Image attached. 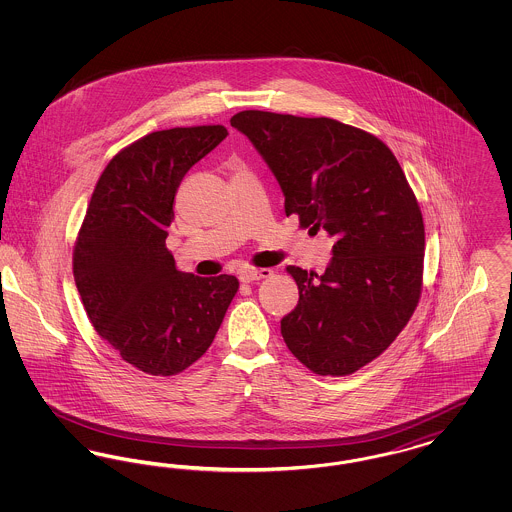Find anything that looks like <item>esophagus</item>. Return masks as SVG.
Returning <instances> with one entry per match:
<instances>
[{
    "label": "esophagus",
    "mask_w": 512,
    "mask_h": 512,
    "mask_svg": "<svg viewBox=\"0 0 512 512\" xmlns=\"http://www.w3.org/2000/svg\"><path fill=\"white\" fill-rule=\"evenodd\" d=\"M270 276H272L270 268H245L240 272L242 282H255V280H263V278H270Z\"/></svg>",
    "instance_id": "obj_1"
}]
</instances>
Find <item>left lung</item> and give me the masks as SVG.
<instances>
[{"label": "left lung", "mask_w": 512, "mask_h": 512, "mask_svg": "<svg viewBox=\"0 0 512 512\" xmlns=\"http://www.w3.org/2000/svg\"><path fill=\"white\" fill-rule=\"evenodd\" d=\"M276 176L286 215L334 238L324 274L288 267L297 307L280 320L293 355L320 376H347L382 355L422 292L424 222L390 147L334 119L236 113Z\"/></svg>", "instance_id": "obj_1"}]
</instances>
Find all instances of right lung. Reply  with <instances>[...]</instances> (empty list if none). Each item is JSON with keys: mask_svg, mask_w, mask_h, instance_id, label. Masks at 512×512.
Wrapping results in <instances>:
<instances>
[{"mask_svg": "<svg viewBox=\"0 0 512 512\" xmlns=\"http://www.w3.org/2000/svg\"><path fill=\"white\" fill-rule=\"evenodd\" d=\"M228 136L220 124L151 132L101 172L73 253L76 288L96 332L122 361L172 376L209 349L240 288L201 278L167 249L184 174Z\"/></svg>", "mask_w": 512, "mask_h": 512, "instance_id": "obj_1", "label": "right lung"}]
</instances>
